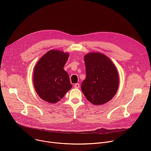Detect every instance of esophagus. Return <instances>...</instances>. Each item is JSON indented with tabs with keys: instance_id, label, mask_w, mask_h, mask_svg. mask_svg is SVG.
Here are the masks:
<instances>
[{
	"instance_id": "obj_1",
	"label": "esophagus",
	"mask_w": 151,
	"mask_h": 151,
	"mask_svg": "<svg viewBox=\"0 0 151 151\" xmlns=\"http://www.w3.org/2000/svg\"><path fill=\"white\" fill-rule=\"evenodd\" d=\"M74 87H75V88H79V87H80V84L79 83H75V85H74Z\"/></svg>"
}]
</instances>
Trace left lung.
I'll list each match as a JSON object with an SVG mask.
<instances>
[{
	"label": "left lung",
	"instance_id": "1",
	"mask_svg": "<svg viewBox=\"0 0 151 151\" xmlns=\"http://www.w3.org/2000/svg\"><path fill=\"white\" fill-rule=\"evenodd\" d=\"M86 78L81 84L85 97L94 105L109 101L119 86V75L113 62L103 54L90 52L84 56Z\"/></svg>",
	"mask_w": 151,
	"mask_h": 151
}]
</instances>
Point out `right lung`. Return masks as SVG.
Wrapping results in <instances>:
<instances>
[{"mask_svg": "<svg viewBox=\"0 0 151 151\" xmlns=\"http://www.w3.org/2000/svg\"><path fill=\"white\" fill-rule=\"evenodd\" d=\"M69 57L68 52L52 50L37 61L33 72V85L42 100L55 103L72 87L69 75L63 69Z\"/></svg>", "mask_w": 151, "mask_h": 151, "instance_id": "add662e5", "label": "right lung"}]
</instances>
